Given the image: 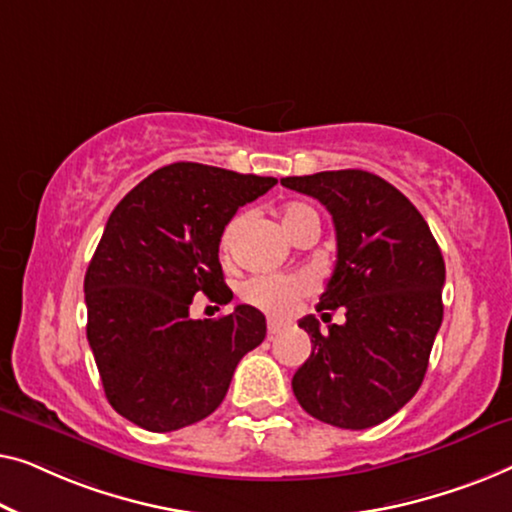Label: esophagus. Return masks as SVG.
Wrapping results in <instances>:
<instances>
[{"label": "esophagus", "mask_w": 512, "mask_h": 512, "mask_svg": "<svg viewBox=\"0 0 512 512\" xmlns=\"http://www.w3.org/2000/svg\"><path fill=\"white\" fill-rule=\"evenodd\" d=\"M283 329H285V322H280V320H269V322H266V331H269L271 338L278 336Z\"/></svg>", "instance_id": "1"}]
</instances>
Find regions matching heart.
I'll use <instances>...</instances> for the list:
<instances>
[{
    "instance_id": "obj_1",
    "label": "heart",
    "mask_w": 512,
    "mask_h": 512,
    "mask_svg": "<svg viewBox=\"0 0 512 512\" xmlns=\"http://www.w3.org/2000/svg\"><path fill=\"white\" fill-rule=\"evenodd\" d=\"M313 208L304 204H292L283 211V227L290 234V229L297 225V222L304 218V215H311ZM243 222H246V215H236V218L229 220L225 232L220 236V248L222 253H229L232 248L234 236L241 232ZM313 290V278L308 273H264V276H253L248 278L246 283L241 285V297L248 301L250 306L262 308L266 313L273 315H285L290 313L297 301Z\"/></svg>"
}]
</instances>
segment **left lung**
<instances>
[{"label": "left lung", "mask_w": 512, "mask_h": 512, "mask_svg": "<svg viewBox=\"0 0 512 512\" xmlns=\"http://www.w3.org/2000/svg\"><path fill=\"white\" fill-rule=\"evenodd\" d=\"M280 183L318 199L336 229V266L322 292L320 331L299 320L313 350L292 378L294 397L315 420L341 429L385 422L420 390L443 322L445 262L427 220L397 187L362 169L287 176Z\"/></svg>", "instance_id": "left-lung-1"}]
</instances>
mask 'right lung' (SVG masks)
Instances as JSON below:
<instances>
[{"label": "right lung", "mask_w": 512, "mask_h": 512, "mask_svg": "<svg viewBox=\"0 0 512 512\" xmlns=\"http://www.w3.org/2000/svg\"><path fill=\"white\" fill-rule=\"evenodd\" d=\"M276 183L176 162L113 208L83 287L106 399L129 422L164 434L204 420L225 399L241 357L264 341L257 308L190 320V304L197 292L215 304L232 301L220 236L239 206Z\"/></svg>", "instance_id": "right-lung-1"}]
</instances>
